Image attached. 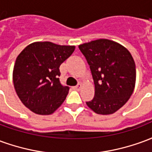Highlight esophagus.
Returning a JSON list of instances; mask_svg holds the SVG:
<instances>
[{"label": "esophagus", "mask_w": 152, "mask_h": 152, "mask_svg": "<svg viewBox=\"0 0 152 152\" xmlns=\"http://www.w3.org/2000/svg\"><path fill=\"white\" fill-rule=\"evenodd\" d=\"M81 87H82V86H81V84H78L77 86H74V87H73V89H76V90H80V89H81Z\"/></svg>", "instance_id": "obj_1"}]
</instances>
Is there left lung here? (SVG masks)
Returning a JSON list of instances; mask_svg holds the SVG:
<instances>
[{
    "label": "left lung",
    "instance_id": "1",
    "mask_svg": "<svg viewBox=\"0 0 152 152\" xmlns=\"http://www.w3.org/2000/svg\"><path fill=\"white\" fill-rule=\"evenodd\" d=\"M94 82V98L86 102L97 114L110 115L127 102L134 92L136 67L129 51L113 40L99 39L79 45Z\"/></svg>",
    "mask_w": 152,
    "mask_h": 152
}]
</instances>
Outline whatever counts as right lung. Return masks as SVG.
I'll list each match as a JSON object with an SVG mask.
<instances>
[{
	"mask_svg": "<svg viewBox=\"0 0 152 152\" xmlns=\"http://www.w3.org/2000/svg\"><path fill=\"white\" fill-rule=\"evenodd\" d=\"M74 45L39 41L25 48L15 61L13 81L23 105L38 115H50L62 105L69 91L60 83L59 66Z\"/></svg>",
	"mask_w": 152,
	"mask_h": 152,
	"instance_id": "add662e5",
	"label": "right lung"
}]
</instances>
